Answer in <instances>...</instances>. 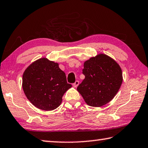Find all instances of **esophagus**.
Returning a JSON list of instances; mask_svg holds the SVG:
<instances>
[{"label":"esophagus","mask_w":148,"mask_h":148,"mask_svg":"<svg viewBox=\"0 0 148 148\" xmlns=\"http://www.w3.org/2000/svg\"><path fill=\"white\" fill-rule=\"evenodd\" d=\"M79 81H76L73 84V85L74 87H77V86L79 85Z\"/></svg>","instance_id":"obj_1"}]
</instances>
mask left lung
I'll return each mask as SVG.
<instances>
[{"label": "left lung", "mask_w": 148, "mask_h": 148, "mask_svg": "<svg viewBox=\"0 0 148 148\" xmlns=\"http://www.w3.org/2000/svg\"><path fill=\"white\" fill-rule=\"evenodd\" d=\"M85 78L77 87L85 102L92 107H101L112 100L123 82L121 69L115 60L99 54L84 63Z\"/></svg>", "instance_id": "obj_1"}]
</instances>
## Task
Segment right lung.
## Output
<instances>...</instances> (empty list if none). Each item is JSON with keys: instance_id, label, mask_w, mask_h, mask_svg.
<instances>
[{"instance_id": "1", "label": "right lung", "mask_w": 148, "mask_h": 148, "mask_svg": "<svg viewBox=\"0 0 148 148\" xmlns=\"http://www.w3.org/2000/svg\"><path fill=\"white\" fill-rule=\"evenodd\" d=\"M23 89L31 103L40 110L51 111L62 103L65 92L72 86L57 63L41 58L33 62L23 75Z\"/></svg>"}]
</instances>
